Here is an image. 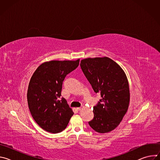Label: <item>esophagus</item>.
Here are the masks:
<instances>
[{
    "label": "esophagus",
    "mask_w": 160,
    "mask_h": 160,
    "mask_svg": "<svg viewBox=\"0 0 160 160\" xmlns=\"http://www.w3.org/2000/svg\"><path fill=\"white\" fill-rule=\"evenodd\" d=\"M82 108H77V109L78 110V111H80V110H82Z\"/></svg>",
    "instance_id": "1"
}]
</instances>
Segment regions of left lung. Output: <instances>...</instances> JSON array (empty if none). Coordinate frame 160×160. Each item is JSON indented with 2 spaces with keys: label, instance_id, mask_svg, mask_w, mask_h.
I'll use <instances>...</instances> for the list:
<instances>
[{
  "label": "left lung",
  "instance_id": "left-lung-1",
  "mask_svg": "<svg viewBox=\"0 0 160 160\" xmlns=\"http://www.w3.org/2000/svg\"><path fill=\"white\" fill-rule=\"evenodd\" d=\"M80 66L94 92L102 97L94 107V119L88 124L97 132H109L119 125L128 108L127 75L119 64L108 57L83 59Z\"/></svg>",
  "mask_w": 160,
  "mask_h": 160
}]
</instances>
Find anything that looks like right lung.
Segmentation results:
<instances>
[{
    "instance_id": "obj_1",
    "label": "right lung",
    "mask_w": 160,
    "mask_h": 160,
    "mask_svg": "<svg viewBox=\"0 0 160 160\" xmlns=\"http://www.w3.org/2000/svg\"><path fill=\"white\" fill-rule=\"evenodd\" d=\"M76 61L52 60L41 64L28 85L27 101L31 115L44 130L52 133L66 128L73 111L62 98V82L66 76L78 66Z\"/></svg>"
}]
</instances>
